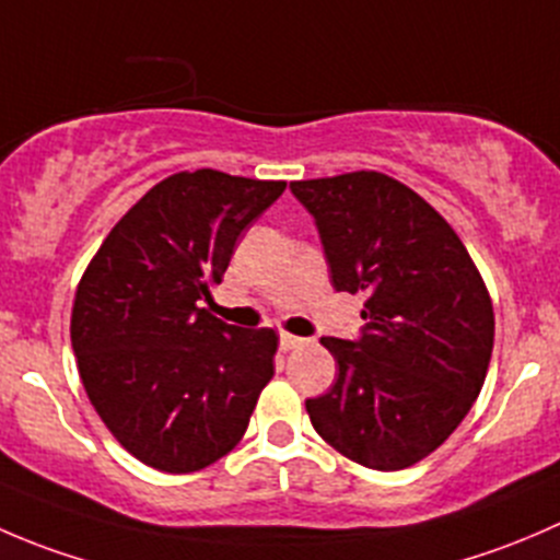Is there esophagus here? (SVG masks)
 Wrapping results in <instances>:
<instances>
[{"mask_svg": "<svg viewBox=\"0 0 560 560\" xmlns=\"http://www.w3.org/2000/svg\"><path fill=\"white\" fill-rule=\"evenodd\" d=\"M279 343H281V349H284V352H290V349H298V347H303V343H306V338L295 336V332H287V330H281V332H279Z\"/></svg>", "mask_w": 560, "mask_h": 560, "instance_id": "1", "label": "esophagus"}]
</instances>
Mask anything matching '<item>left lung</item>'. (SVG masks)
Returning <instances> with one entry per match:
<instances>
[{"mask_svg":"<svg viewBox=\"0 0 560 560\" xmlns=\"http://www.w3.org/2000/svg\"><path fill=\"white\" fill-rule=\"evenodd\" d=\"M338 292H365L360 341L322 338L336 385L306 400L314 431L376 471L442 447L485 385L495 316L471 254L415 189L376 171L292 180Z\"/></svg>","mask_w":560,"mask_h":560,"instance_id":"left-lung-1","label":"left lung"}]
</instances>
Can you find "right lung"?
<instances>
[{"mask_svg": "<svg viewBox=\"0 0 560 560\" xmlns=\"http://www.w3.org/2000/svg\"><path fill=\"white\" fill-rule=\"evenodd\" d=\"M287 180L180 171L151 186L83 270L70 338L100 420L129 455L191 474L244 439L273 380V327L241 330L200 301Z\"/></svg>", "mask_w": 560, "mask_h": 560, "instance_id": "1", "label": "right lung"}]
</instances>
